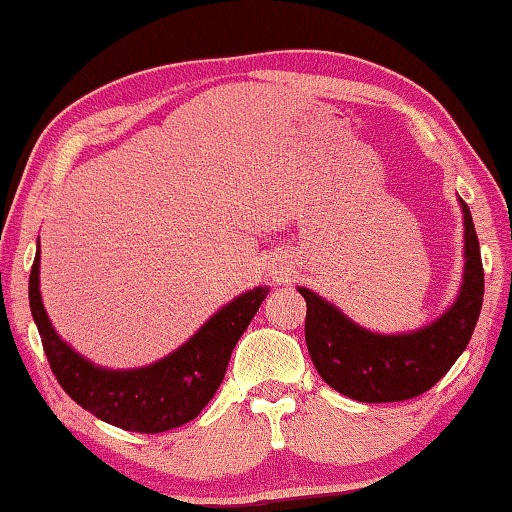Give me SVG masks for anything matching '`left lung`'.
<instances>
[{"label": "left lung", "mask_w": 512, "mask_h": 512, "mask_svg": "<svg viewBox=\"0 0 512 512\" xmlns=\"http://www.w3.org/2000/svg\"><path fill=\"white\" fill-rule=\"evenodd\" d=\"M463 212V282L443 314L411 332L379 334L361 327L307 287L305 339L311 361L334 391L357 402H402L427 393L461 357L483 305V266L470 207Z\"/></svg>", "instance_id": "obj_1"}]
</instances>
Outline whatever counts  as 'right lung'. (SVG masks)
I'll return each instance as SVG.
<instances>
[{"label": "right lung", "instance_id": "right-lung-1", "mask_svg": "<svg viewBox=\"0 0 512 512\" xmlns=\"http://www.w3.org/2000/svg\"><path fill=\"white\" fill-rule=\"evenodd\" d=\"M268 287L241 293L167 357L142 368L97 366L51 325L40 293V241L29 277V305L58 384L99 420L137 433H162L194 420L221 386L230 354L246 332Z\"/></svg>", "mask_w": 512, "mask_h": 512}]
</instances>
